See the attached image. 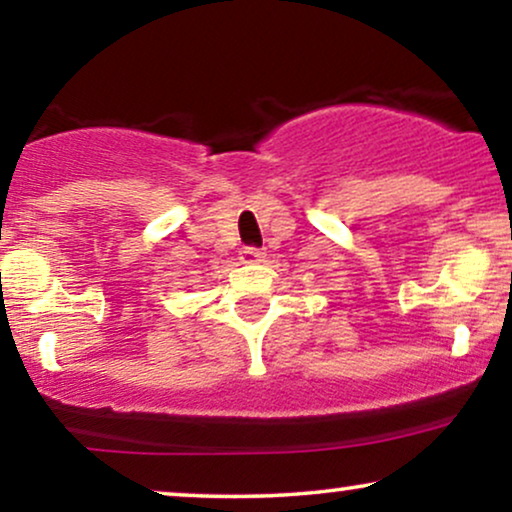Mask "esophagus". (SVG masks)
<instances>
[{
	"mask_svg": "<svg viewBox=\"0 0 512 512\" xmlns=\"http://www.w3.org/2000/svg\"><path fill=\"white\" fill-rule=\"evenodd\" d=\"M240 261H242L244 265H254V263H258V261H263V251L256 249V247H244V249L240 251Z\"/></svg>",
	"mask_w": 512,
	"mask_h": 512,
	"instance_id": "34e87169",
	"label": "esophagus"
}]
</instances>
